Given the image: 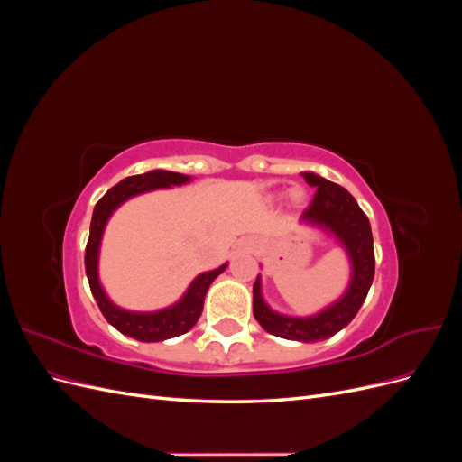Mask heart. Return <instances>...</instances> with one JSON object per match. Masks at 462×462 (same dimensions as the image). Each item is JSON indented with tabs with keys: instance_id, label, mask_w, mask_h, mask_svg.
I'll return each instance as SVG.
<instances>
[{
	"instance_id": "b5f03b06",
	"label": "heart",
	"mask_w": 462,
	"mask_h": 462,
	"mask_svg": "<svg viewBox=\"0 0 462 462\" xmlns=\"http://www.w3.org/2000/svg\"><path fill=\"white\" fill-rule=\"evenodd\" d=\"M295 197H297V194H295Z\"/></svg>"
}]
</instances>
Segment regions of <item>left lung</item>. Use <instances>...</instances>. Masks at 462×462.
Returning a JSON list of instances; mask_svg holds the SVG:
<instances>
[{
  "label": "left lung",
  "instance_id": "8db88e82",
  "mask_svg": "<svg viewBox=\"0 0 462 462\" xmlns=\"http://www.w3.org/2000/svg\"><path fill=\"white\" fill-rule=\"evenodd\" d=\"M304 180L316 189L310 206L304 209L300 221L312 223L337 236L345 246L348 260H351V283H348L345 295L309 318H292L273 312L262 297L260 275L253 287L254 295V318L258 324L277 337L314 343L329 339L331 335L341 331L351 324V319L360 310L362 302L374 279L375 258H374V239L366 214L362 212L358 202L346 189L331 183V180L316 173H302Z\"/></svg>",
  "mask_w": 462,
  "mask_h": 462
}]
</instances>
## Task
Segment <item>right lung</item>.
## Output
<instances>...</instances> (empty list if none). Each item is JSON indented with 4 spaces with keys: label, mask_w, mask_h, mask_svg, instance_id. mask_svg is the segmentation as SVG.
Returning a JSON list of instances; mask_svg holds the SVG:
<instances>
[{
    "label": "right lung",
    "mask_w": 462,
    "mask_h": 462,
    "mask_svg": "<svg viewBox=\"0 0 462 462\" xmlns=\"http://www.w3.org/2000/svg\"><path fill=\"white\" fill-rule=\"evenodd\" d=\"M189 180L190 177L183 173L163 171V170L148 171L143 175H133V177L123 179L116 187H111L94 206V214L90 221V236H88L87 253H85V268H87L90 291L109 324L123 335H129L133 339L144 341V343H156V341H165V339L177 337V335L187 333L194 324H197L202 314L208 287L212 285L214 279L223 270L227 268V263H223L217 270L200 273L190 283L183 299L175 302L173 306H170V309L156 310V312L123 310L107 299V295L100 285V279H97V253H100L102 235L109 216L114 214L125 200L136 197V194H143L153 189L183 185V183H189Z\"/></svg>",
    "instance_id": "right-lung-1"
}]
</instances>
